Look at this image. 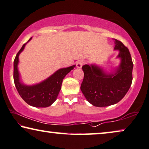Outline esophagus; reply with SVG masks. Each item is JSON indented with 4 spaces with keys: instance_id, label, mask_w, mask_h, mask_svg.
I'll return each mask as SVG.
<instances>
[{
    "instance_id": "esophagus-1",
    "label": "esophagus",
    "mask_w": 149,
    "mask_h": 149,
    "mask_svg": "<svg viewBox=\"0 0 149 149\" xmlns=\"http://www.w3.org/2000/svg\"><path fill=\"white\" fill-rule=\"evenodd\" d=\"M84 64V61L83 60L78 61L76 63V67H77V68L81 69V67H82V65H83Z\"/></svg>"
}]
</instances>
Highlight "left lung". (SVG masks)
<instances>
[{
    "instance_id": "8db88e82",
    "label": "left lung",
    "mask_w": 149,
    "mask_h": 149,
    "mask_svg": "<svg viewBox=\"0 0 149 149\" xmlns=\"http://www.w3.org/2000/svg\"><path fill=\"white\" fill-rule=\"evenodd\" d=\"M114 51H118L119 65L109 73L95 64L84 65V76L80 89L90 103L95 107H107L120 101L132 81L133 63L129 50L121 42L114 39Z\"/></svg>"
}]
</instances>
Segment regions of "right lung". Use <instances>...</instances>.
<instances>
[{
	"label": "right lung",
	"mask_w": 149,
	"mask_h": 149,
	"mask_svg": "<svg viewBox=\"0 0 149 149\" xmlns=\"http://www.w3.org/2000/svg\"><path fill=\"white\" fill-rule=\"evenodd\" d=\"M31 39L28 42L31 40ZM27 43L22 46L14 60L13 78L15 85L21 97L28 104L34 107H47L55 101L61 88L63 79L68 73L74 70L75 65H74L68 68L59 69L45 80L36 84H25L21 79L18 64L19 56L24 50Z\"/></svg>",
	"instance_id": "right-lung-1"
}]
</instances>
